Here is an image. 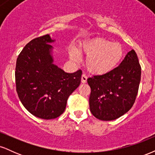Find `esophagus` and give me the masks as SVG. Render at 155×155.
<instances>
[{
	"label": "esophagus",
	"mask_w": 155,
	"mask_h": 155,
	"mask_svg": "<svg viewBox=\"0 0 155 155\" xmlns=\"http://www.w3.org/2000/svg\"><path fill=\"white\" fill-rule=\"evenodd\" d=\"M87 76L85 75L84 74H83L82 76H81V82L86 83L87 82Z\"/></svg>",
	"instance_id": "esophagus-1"
}]
</instances>
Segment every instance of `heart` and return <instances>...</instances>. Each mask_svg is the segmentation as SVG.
Listing matches in <instances>:
<instances>
[{
	"mask_svg": "<svg viewBox=\"0 0 155 155\" xmlns=\"http://www.w3.org/2000/svg\"><path fill=\"white\" fill-rule=\"evenodd\" d=\"M81 50L87 55V67L95 74L111 72L124 56V49L120 43L104 38H96L85 42L81 45ZM70 55L74 61L78 62L80 60V54L76 49H73Z\"/></svg>",
	"mask_w": 155,
	"mask_h": 155,
	"instance_id": "heart-1",
	"label": "heart"
}]
</instances>
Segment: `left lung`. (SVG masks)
<instances>
[{"label":"left lung","mask_w":155,"mask_h":155,"mask_svg":"<svg viewBox=\"0 0 155 155\" xmlns=\"http://www.w3.org/2000/svg\"><path fill=\"white\" fill-rule=\"evenodd\" d=\"M141 68L133 49L111 72L87 79L91 88L89 103L94 117L103 121L114 120L132 108L140 81Z\"/></svg>","instance_id":"left-lung-1"}]
</instances>
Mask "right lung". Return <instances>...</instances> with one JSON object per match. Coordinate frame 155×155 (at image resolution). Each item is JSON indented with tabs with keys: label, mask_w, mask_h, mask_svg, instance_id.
Masks as SVG:
<instances>
[{
	"label": "right lung",
	"mask_w": 155,
	"mask_h": 155,
	"mask_svg": "<svg viewBox=\"0 0 155 155\" xmlns=\"http://www.w3.org/2000/svg\"><path fill=\"white\" fill-rule=\"evenodd\" d=\"M55 40L49 34L31 41L17 60L16 87L19 98L30 113L51 120L65 111L67 100L79 86L82 71L65 72L54 64Z\"/></svg>",
	"instance_id": "right-lung-1"
}]
</instances>
